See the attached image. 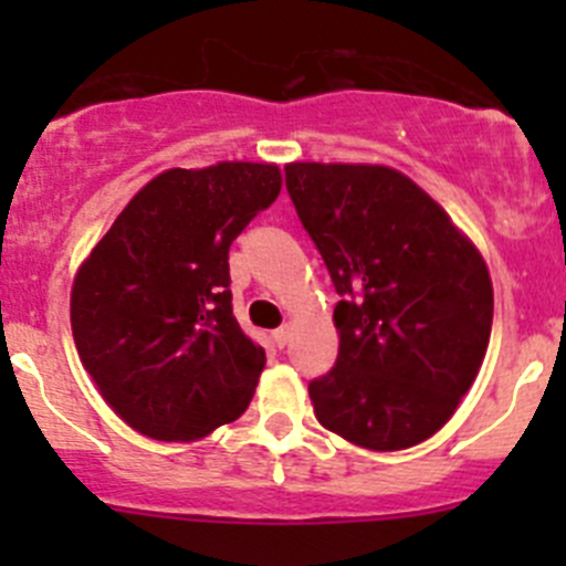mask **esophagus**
I'll list each match as a JSON object with an SVG mask.
<instances>
[{"mask_svg": "<svg viewBox=\"0 0 566 566\" xmlns=\"http://www.w3.org/2000/svg\"><path fill=\"white\" fill-rule=\"evenodd\" d=\"M290 336H293V328H290V325H282V328L273 331L271 339H273V345H276V347H284L290 342Z\"/></svg>", "mask_w": 566, "mask_h": 566, "instance_id": "1", "label": "esophagus"}]
</instances>
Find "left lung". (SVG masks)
<instances>
[{
	"instance_id": "obj_1",
	"label": "left lung",
	"mask_w": 566,
	"mask_h": 566,
	"mask_svg": "<svg viewBox=\"0 0 566 566\" xmlns=\"http://www.w3.org/2000/svg\"><path fill=\"white\" fill-rule=\"evenodd\" d=\"M284 175L342 295L339 356L310 384L317 421L369 452L427 441L452 419L488 353V262L397 169L293 161Z\"/></svg>"
}]
</instances>
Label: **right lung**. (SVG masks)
Returning a JSON list of instances; mask_svg holds the SVG:
<instances>
[{"label":"right lung","instance_id":"add662e5","mask_svg":"<svg viewBox=\"0 0 566 566\" xmlns=\"http://www.w3.org/2000/svg\"><path fill=\"white\" fill-rule=\"evenodd\" d=\"M279 191L276 164L167 169L78 265V358L108 408L142 436L197 441L249 408L265 350L232 315L227 256Z\"/></svg>","mask_w":566,"mask_h":566}]
</instances>
